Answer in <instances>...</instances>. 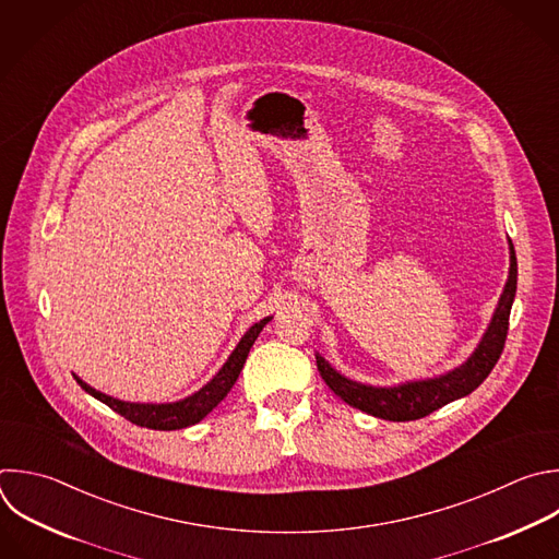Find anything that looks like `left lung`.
I'll use <instances>...</instances> for the list:
<instances>
[{
  "label": "left lung",
  "instance_id": "left-lung-1",
  "mask_svg": "<svg viewBox=\"0 0 559 559\" xmlns=\"http://www.w3.org/2000/svg\"><path fill=\"white\" fill-rule=\"evenodd\" d=\"M509 250H511V265H509V278L504 285V292L498 300V307L493 311V318L483 340L478 342L476 350L467 357L465 364L432 380L406 382L400 386L382 389V386L359 384L340 376L322 355H316L318 370L322 380L326 382V386L348 406L389 421L421 419L439 411L441 406L476 391L487 380L491 368L496 366L509 331V313H511L515 285H518V263H515V250L511 243H509Z\"/></svg>",
  "mask_w": 559,
  "mask_h": 559
}]
</instances>
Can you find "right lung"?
Here are the masks:
<instances>
[{
	"instance_id": "right-lung-1",
	"label": "right lung",
	"mask_w": 559,
	"mask_h": 559,
	"mask_svg": "<svg viewBox=\"0 0 559 559\" xmlns=\"http://www.w3.org/2000/svg\"><path fill=\"white\" fill-rule=\"evenodd\" d=\"M272 320V316L263 318L261 322H254L246 335L241 337V342L237 344V348L230 353L228 361L219 368V373L198 393H193L191 397L173 402V404H131V402H120L114 400L96 389H92L90 384H85L81 378L74 376V380L79 382V386L90 393L92 397H96L98 402H103L105 406H109L114 413L122 415L127 421L140 426V428H151V430H181L200 424L213 408H217V404L230 393V389L235 386L241 368L246 364V357L254 344V340L259 337V333L263 331V326Z\"/></svg>"
}]
</instances>
